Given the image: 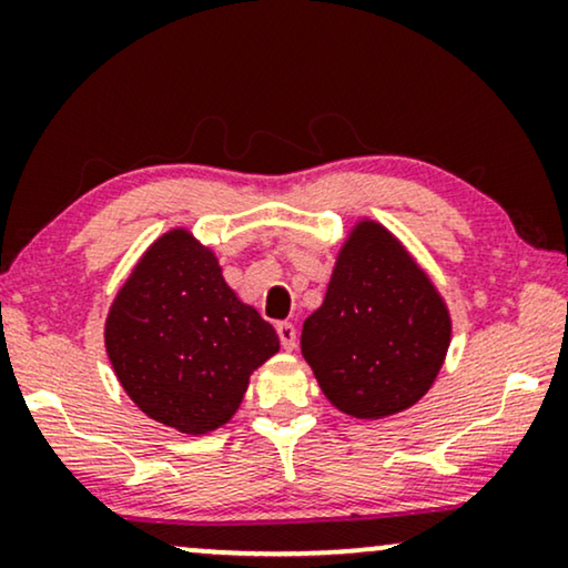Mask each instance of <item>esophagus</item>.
<instances>
[{"instance_id":"1","label":"esophagus","mask_w":568,"mask_h":568,"mask_svg":"<svg viewBox=\"0 0 568 568\" xmlns=\"http://www.w3.org/2000/svg\"><path fill=\"white\" fill-rule=\"evenodd\" d=\"M276 333H278V341H282V346L286 348V352H294V348H297V331H294L292 323H278Z\"/></svg>"}]
</instances>
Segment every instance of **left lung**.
I'll return each instance as SVG.
<instances>
[{
    "label": "left lung",
    "mask_w": 568,
    "mask_h": 568,
    "mask_svg": "<svg viewBox=\"0 0 568 568\" xmlns=\"http://www.w3.org/2000/svg\"><path fill=\"white\" fill-rule=\"evenodd\" d=\"M449 336V310L426 271L390 230L362 220L341 245L300 346L333 406L354 418H385L424 398Z\"/></svg>",
    "instance_id": "left-lung-1"
}]
</instances>
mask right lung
<instances>
[{"label":"right lung","instance_id":"obj_1","mask_svg":"<svg viewBox=\"0 0 568 568\" xmlns=\"http://www.w3.org/2000/svg\"><path fill=\"white\" fill-rule=\"evenodd\" d=\"M105 352L146 416L199 437L235 416L278 336L230 290L212 247L178 227L146 247L115 294Z\"/></svg>","mask_w":568,"mask_h":568}]
</instances>
